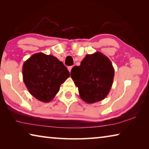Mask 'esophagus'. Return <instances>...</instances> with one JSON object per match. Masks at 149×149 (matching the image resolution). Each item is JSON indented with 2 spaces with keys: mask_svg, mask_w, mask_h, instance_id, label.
Here are the masks:
<instances>
[{
  "mask_svg": "<svg viewBox=\"0 0 149 149\" xmlns=\"http://www.w3.org/2000/svg\"><path fill=\"white\" fill-rule=\"evenodd\" d=\"M72 68H73V66H68V69L70 72H71V70L72 69Z\"/></svg>",
  "mask_w": 149,
  "mask_h": 149,
  "instance_id": "34e87169",
  "label": "esophagus"
}]
</instances>
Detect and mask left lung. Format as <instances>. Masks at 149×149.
<instances>
[{
  "label": "left lung",
  "instance_id": "left-lung-1",
  "mask_svg": "<svg viewBox=\"0 0 149 149\" xmlns=\"http://www.w3.org/2000/svg\"><path fill=\"white\" fill-rule=\"evenodd\" d=\"M71 77L79 96L88 104L107 97L113 84L114 69L108 58L100 52L87 54L79 66L72 69Z\"/></svg>",
  "mask_w": 149,
  "mask_h": 149
}]
</instances>
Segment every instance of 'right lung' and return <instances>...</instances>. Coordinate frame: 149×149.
I'll list each match as a JSON object with an SVG mask.
<instances>
[{
  "label": "right lung",
  "mask_w": 149,
  "mask_h": 149,
  "mask_svg": "<svg viewBox=\"0 0 149 149\" xmlns=\"http://www.w3.org/2000/svg\"><path fill=\"white\" fill-rule=\"evenodd\" d=\"M22 74L30 94L43 102H49L59 91L70 72L66 67L52 55L42 52L33 54L24 63Z\"/></svg>",
  "instance_id": "obj_1"
}]
</instances>
